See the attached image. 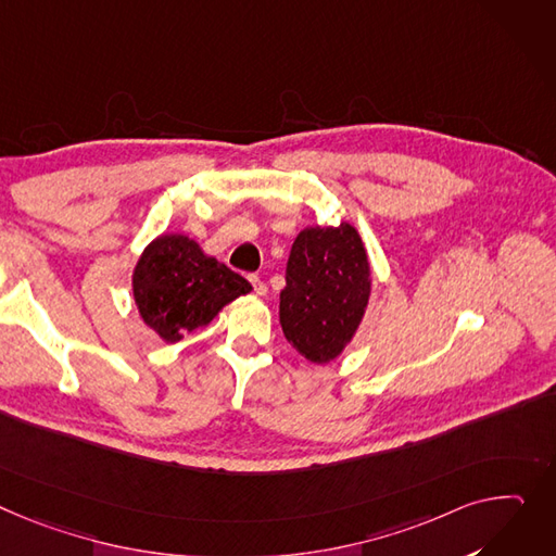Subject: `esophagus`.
Instances as JSON below:
<instances>
[{"label":"esophagus","mask_w":556,"mask_h":556,"mask_svg":"<svg viewBox=\"0 0 556 556\" xmlns=\"http://www.w3.org/2000/svg\"><path fill=\"white\" fill-rule=\"evenodd\" d=\"M248 279H250V283H252V288H254V292H256V294H262V298H264V294H266V292H268V288H266V283H264V281H262V279H258V277H256V275H250V277H248Z\"/></svg>","instance_id":"obj_1"}]
</instances>
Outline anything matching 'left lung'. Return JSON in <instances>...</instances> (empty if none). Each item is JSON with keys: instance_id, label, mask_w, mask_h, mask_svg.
Instances as JSON below:
<instances>
[{"instance_id": "1", "label": "left lung", "mask_w": 556, "mask_h": 556, "mask_svg": "<svg viewBox=\"0 0 556 556\" xmlns=\"http://www.w3.org/2000/svg\"><path fill=\"white\" fill-rule=\"evenodd\" d=\"M371 298V264L351 224L306 228L294 239L279 294L286 340L326 364L353 340Z\"/></svg>"}]
</instances>
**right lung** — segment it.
Here are the masks:
<instances>
[{
	"mask_svg": "<svg viewBox=\"0 0 556 556\" xmlns=\"http://www.w3.org/2000/svg\"><path fill=\"white\" fill-rule=\"evenodd\" d=\"M142 321L174 344L207 326L218 311L252 286L185 235H161L147 245L131 277Z\"/></svg>",
	"mask_w": 556,
	"mask_h": 556,
	"instance_id": "obj_1",
	"label": "right lung"
}]
</instances>
